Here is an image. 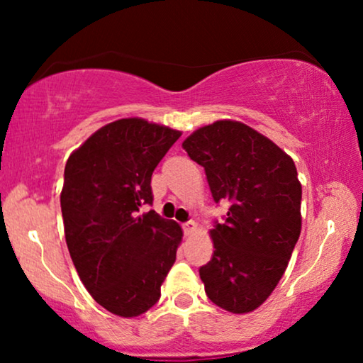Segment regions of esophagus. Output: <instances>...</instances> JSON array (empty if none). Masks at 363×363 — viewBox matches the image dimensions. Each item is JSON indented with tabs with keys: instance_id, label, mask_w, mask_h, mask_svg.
Listing matches in <instances>:
<instances>
[{
	"instance_id": "34e87169",
	"label": "esophagus",
	"mask_w": 363,
	"mask_h": 363,
	"mask_svg": "<svg viewBox=\"0 0 363 363\" xmlns=\"http://www.w3.org/2000/svg\"><path fill=\"white\" fill-rule=\"evenodd\" d=\"M196 230V223L195 221H188V223H183V231H185V235H190Z\"/></svg>"
}]
</instances>
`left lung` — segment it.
<instances>
[{
  "label": "left lung",
  "mask_w": 363,
  "mask_h": 363,
  "mask_svg": "<svg viewBox=\"0 0 363 363\" xmlns=\"http://www.w3.org/2000/svg\"><path fill=\"white\" fill-rule=\"evenodd\" d=\"M183 148L205 168L215 203L230 205L225 223L210 231L215 251L200 267L205 292L221 309L246 314L271 296L299 240L296 165L274 142L236 121L198 128Z\"/></svg>",
  "instance_id": "8db88e82"
}]
</instances>
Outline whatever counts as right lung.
Wrapping results in <instances>:
<instances>
[{
  "label": "right lung",
  "mask_w": 363,
  "mask_h": 363,
  "mask_svg": "<svg viewBox=\"0 0 363 363\" xmlns=\"http://www.w3.org/2000/svg\"><path fill=\"white\" fill-rule=\"evenodd\" d=\"M182 132L121 118L92 133L64 168V235L77 274L97 304L137 317L160 299L183 231L152 205V173Z\"/></svg>",
  "instance_id": "obj_1"
}]
</instances>
